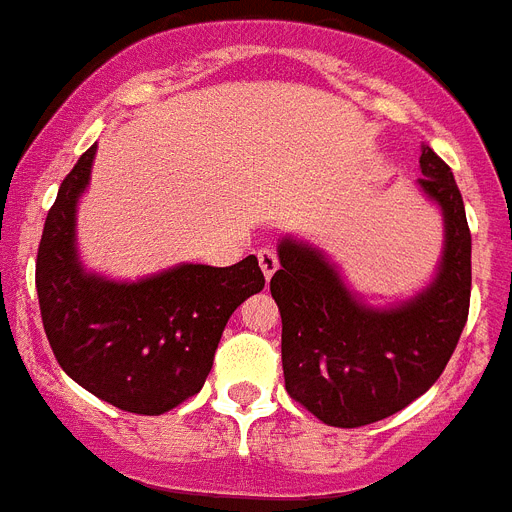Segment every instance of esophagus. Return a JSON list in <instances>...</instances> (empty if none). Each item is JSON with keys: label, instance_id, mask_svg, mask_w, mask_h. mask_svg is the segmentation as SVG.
I'll return each mask as SVG.
<instances>
[{"label": "esophagus", "instance_id": "obj_1", "mask_svg": "<svg viewBox=\"0 0 512 512\" xmlns=\"http://www.w3.org/2000/svg\"><path fill=\"white\" fill-rule=\"evenodd\" d=\"M259 266L261 272H264L266 280H272V274L277 272V266H280V259H277V251H272V248H259Z\"/></svg>", "mask_w": 512, "mask_h": 512}]
</instances>
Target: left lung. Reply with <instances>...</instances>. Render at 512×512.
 Masks as SVG:
<instances>
[{
	"instance_id": "1",
	"label": "left lung",
	"mask_w": 512,
	"mask_h": 512,
	"mask_svg": "<svg viewBox=\"0 0 512 512\" xmlns=\"http://www.w3.org/2000/svg\"><path fill=\"white\" fill-rule=\"evenodd\" d=\"M418 185L445 214L437 280L398 308H369L314 248L282 240L269 290L282 316L287 395L329 426H366L403 411L445 371L471 303V230L453 172L429 146Z\"/></svg>"
}]
</instances>
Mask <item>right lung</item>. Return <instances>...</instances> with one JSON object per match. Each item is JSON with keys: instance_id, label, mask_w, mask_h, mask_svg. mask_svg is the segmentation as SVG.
Masks as SVG:
<instances>
[{"instance_id": "right-lung-1", "label": "right lung", "mask_w": 512, "mask_h": 512, "mask_svg": "<svg viewBox=\"0 0 512 512\" xmlns=\"http://www.w3.org/2000/svg\"><path fill=\"white\" fill-rule=\"evenodd\" d=\"M94 154L91 146L80 156L46 214L36 256L41 322L67 377L120 411L159 416L204 387L227 319L264 290V272L256 256L183 264L130 285L83 272L75 204Z\"/></svg>"}]
</instances>
